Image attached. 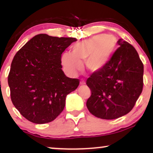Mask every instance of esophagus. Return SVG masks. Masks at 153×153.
Instances as JSON below:
<instances>
[{"mask_svg": "<svg viewBox=\"0 0 153 153\" xmlns=\"http://www.w3.org/2000/svg\"><path fill=\"white\" fill-rule=\"evenodd\" d=\"M80 84L81 85H84V84H85V82L84 81H80Z\"/></svg>", "mask_w": 153, "mask_h": 153, "instance_id": "obj_1", "label": "esophagus"}]
</instances>
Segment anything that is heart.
Masks as SVG:
<instances>
[{
  "mask_svg": "<svg viewBox=\"0 0 153 153\" xmlns=\"http://www.w3.org/2000/svg\"><path fill=\"white\" fill-rule=\"evenodd\" d=\"M116 46V40L112 35H95L75 44L72 53L62 54V65L70 76H76L82 70V62L84 61L90 72H98L106 64Z\"/></svg>",
  "mask_w": 153,
  "mask_h": 153,
  "instance_id": "heart-1",
  "label": "heart"
}]
</instances>
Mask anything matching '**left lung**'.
Masks as SVG:
<instances>
[{"label": "left lung", "instance_id": "obj_1", "mask_svg": "<svg viewBox=\"0 0 153 153\" xmlns=\"http://www.w3.org/2000/svg\"><path fill=\"white\" fill-rule=\"evenodd\" d=\"M111 59L87 79L91 91L86 106L97 118L112 120L125 116L134 106L143 86V65L137 50L123 39Z\"/></svg>", "mask_w": 153, "mask_h": 153}]
</instances>
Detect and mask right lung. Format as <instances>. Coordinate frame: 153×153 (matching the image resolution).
Here are the masks:
<instances>
[{"label": "right lung", "mask_w": 153, "mask_h": 153, "mask_svg": "<svg viewBox=\"0 0 153 153\" xmlns=\"http://www.w3.org/2000/svg\"><path fill=\"white\" fill-rule=\"evenodd\" d=\"M76 41L39 34L15 54L8 75L10 97L28 120L45 124L55 120L64 109L66 96L77 88L79 79L66 76L61 69L62 52Z\"/></svg>", "instance_id": "right-lung-1"}]
</instances>
